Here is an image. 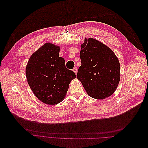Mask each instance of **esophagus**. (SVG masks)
I'll list each match as a JSON object with an SVG mask.
<instances>
[{
    "mask_svg": "<svg viewBox=\"0 0 148 148\" xmlns=\"http://www.w3.org/2000/svg\"><path fill=\"white\" fill-rule=\"evenodd\" d=\"M73 71L76 74L77 72V68L76 67H74V68L73 69Z\"/></svg>",
    "mask_w": 148,
    "mask_h": 148,
    "instance_id": "obj_1",
    "label": "esophagus"
}]
</instances>
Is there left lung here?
<instances>
[{
	"label": "left lung",
	"mask_w": 148,
	"mask_h": 148,
	"mask_svg": "<svg viewBox=\"0 0 148 148\" xmlns=\"http://www.w3.org/2000/svg\"><path fill=\"white\" fill-rule=\"evenodd\" d=\"M80 47L77 79L92 98L103 100L111 96L120 80L119 59L109 47L93 38H85Z\"/></svg>",
	"instance_id": "obj_1"
}]
</instances>
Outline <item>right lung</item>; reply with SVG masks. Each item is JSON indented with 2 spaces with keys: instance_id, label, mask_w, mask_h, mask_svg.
I'll list each match as a JSON object with an SVG mask.
<instances>
[{
  "instance_id": "add662e5",
  "label": "right lung",
  "mask_w": 148,
  "mask_h": 148,
  "mask_svg": "<svg viewBox=\"0 0 148 148\" xmlns=\"http://www.w3.org/2000/svg\"><path fill=\"white\" fill-rule=\"evenodd\" d=\"M60 47L47 42L34 52L28 61L25 75L34 95L42 103L55 105L65 99L75 73L59 56Z\"/></svg>"
}]
</instances>
